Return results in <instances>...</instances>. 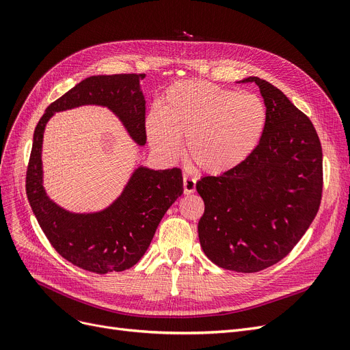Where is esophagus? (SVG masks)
<instances>
[{
	"label": "esophagus",
	"mask_w": 350,
	"mask_h": 350,
	"mask_svg": "<svg viewBox=\"0 0 350 350\" xmlns=\"http://www.w3.org/2000/svg\"><path fill=\"white\" fill-rule=\"evenodd\" d=\"M195 189H196V179L193 176L185 175L184 176V192L187 195H189V193L195 192Z\"/></svg>",
	"instance_id": "1"
}]
</instances>
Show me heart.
<instances>
[{
  "mask_svg": "<svg viewBox=\"0 0 350 350\" xmlns=\"http://www.w3.org/2000/svg\"><path fill=\"white\" fill-rule=\"evenodd\" d=\"M266 125V107L255 94H239L205 81L175 82L146 115L149 142L175 159L187 138L188 159L208 174L237 168L255 151Z\"/></svg>",
  "mask_w": 350,
  "mask_h": 350,
  "instance_id": "1",
  "label": "heart"
}]
</instances>
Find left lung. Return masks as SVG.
Returning <instances> with one entry per match:
<instances>
[{"instance_id": "obj_1", "label": "left lung", "mask_w": 350, "mask_h": 350, "mask_svg": "<svg viewBox=\"0 0 350 350\" xmlns=\"http://www.w3.org/2000/svg\"><path fill=\"white\" fill-rule=\"evenodd\" d=\"M266 125L255 151L237 168L196 182L205 202L198 235L224 269L254 273L284 259L319 211L322 146L308 116L258 77Z\"/></svg>"}]
</instances>
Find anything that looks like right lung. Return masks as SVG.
Here are the masks:
<instances>
[{
	"label": "right lung",
	"instance_id": "1",
	"mask_svg": "<svg viewBox=\"0 0 350 350\" xmlns=\"http://www.w3.org/2000/svg\"><path fill=\"white\" fill-rule=\"evenodd\" d=\"M144 78L145 74L85 78L45 109L34 131L25 184L32 212L62 258L99 275L129 269L144 256L162 216L184 192L182 171L138 166L108 208L74 213L57 205L45 192L41 159L44 131L55 112L101 105L118 116L132 139L145 145V98L139 87Z\"/></svg>",
	"mask_w": 350,
	"mask_h": 350
}]
</instances>
